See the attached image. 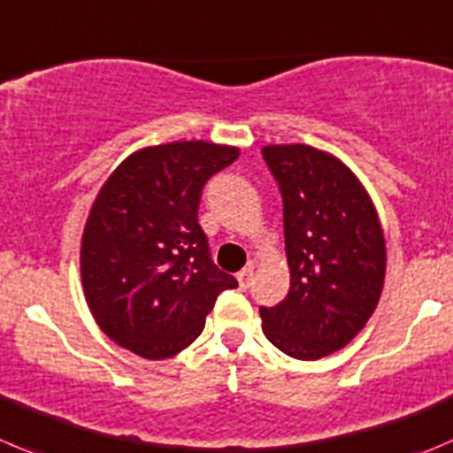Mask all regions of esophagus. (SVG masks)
I'll return each mask as SVG.
<instances>
[{
	"instance_id": "1",
	"label": "esophagus",
	"mask_w": 453,
	"mask_h": 453,
	"mask_svg": "<svg viewBox=\"0 0 453 453\" xmlns=\"http://www.w3.org/2000/svg\"><path fill=\"white\" fill-rule=\"evenodd\" d=\"M236 279H239L241 289H248L250 285H252V280H254V270H252V267H243V270L236 274Z\"/></svg>"
}]
</instances>
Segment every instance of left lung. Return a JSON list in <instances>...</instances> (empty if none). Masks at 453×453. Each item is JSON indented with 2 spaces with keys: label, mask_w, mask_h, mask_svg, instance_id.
<instances>
[{
  "label": "left lung",
  "mask_w": 453,
  "mask_h": 453,
  "mask_svg": "<svg viewBox=\"0 0 453 453\" xmlns=\"http://www.w3.org/2000/svg\"><path fill=\"white\" fill-rule=\"evenodd\" d=\"M263 159L283 196L289 292L261 307L263 332L298 361H316L365 327L385 283V236L370 195L341 159L292 143Z\"/></svg>",
  "instance_id": "obj_1"
}]
</instances>
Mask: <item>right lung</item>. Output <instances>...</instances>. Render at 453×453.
Returning a JSON list of instances; mask_svg holds the SVG:
<instances>
[{
  "label": "right lung",
  "instance_id": "right-lung-1",
  "mask_svg": "<svg viewBox=\"0 0 453 453\" xmlns=\"http://www.w3.org/2000/svg\"><path fill=\"white\" fill-rule=\"evenodd\" d=\"M239 148L174 142L133 152L96 195L81 239V283L96 325L137 357L161 361L203 332L223 289L199 201Z\"/></svg>",
  "mask_w": 453,
  "mask_h": 453
}]
</instances>
